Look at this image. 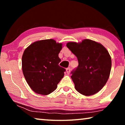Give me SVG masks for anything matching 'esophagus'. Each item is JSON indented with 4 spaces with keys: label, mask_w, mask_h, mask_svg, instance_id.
Returning <instances> with one entry per match:
<instances>
[{
    "label": "esophagus",
    "mask_w": 125,
    "mask_h": 125,
    "mask_svg": "<svg viewBox=\"0 0 125 125\" xmlns=\"http://www.w3.org/2000/svg\"><path fill=\"white\" fill-rule=\"evenodd\" d=\"M70 72H71V68H67L66 69V72L67 74H69L70 73Z\"/></svg>",
    "instance_id": "obj_1"
}]
</instances>
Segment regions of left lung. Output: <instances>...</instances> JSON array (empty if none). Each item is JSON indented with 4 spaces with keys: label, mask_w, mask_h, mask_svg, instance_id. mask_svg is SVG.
<instances>
[{
    "label": "left lung",
    "mask_w": 125,
    "mask_h": 125,
    "mask_svg": "<svg viewBox=\"0 0 125 125\" xmlns=\"http://www.w3.org/2000/svg\"><path fill=\"white\" fill-rule=\"evenodd\" d=\"M67 47L75 55L79 64L71 72L75 89L86 96L96 94L109 78L111 58L108 51L101 44L89 39L80 43L68 42Z\"/></svg>",
    "instance_id": "1"
}]
</instances>
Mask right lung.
<instances>
[{"instance_id":"obj_1","label":"right lung","mask_w":125,"mask_h":125,"mask_svg":"<svg viewBox=\"0 0 125 125\" xmlns=\"http://www.w3.org/2000/svg\"><path fill=\"white\" fill-rule=\"evenodd\" d=\"M62 47V43L48 39L33 42L24 51L22 72L33 92L46 95L56 89L65 71L59 65Z\"/></svg>"}]
</instances>
